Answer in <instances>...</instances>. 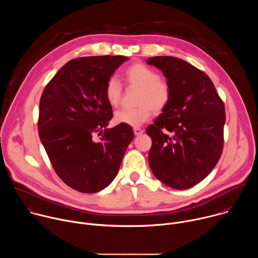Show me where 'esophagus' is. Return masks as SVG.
Wrapping results in <instances>:
<instances>
[{"instance_id":"obj_1","label":"esophagus","mask_w":258,"mask_h":258,"mask_svg":"<svg viewBox=\"0 0 258 258\" xmlns=\"http://www.w3.org/2000/svg\"><path fill=\"white\" fill-rule=\"evenodd\" d=\"M134 133H135L136 136H140V135H142L144 133V131L142 128H140V127H135L134 128Z\"/></svg>"}]
</instances>
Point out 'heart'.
Masks as SVG:
<instances>
[{"label": "heart", "mask_w": 258, "mask_h": 258, "mask_svg": "<svg viewBox=\"0 0 258 258\" xmlns=\"http://www.w3.org/2000/svg\"><path fill=\"white\" fill-rule=\"evenodd\" d=\"M123 76L128 86L140 88L138 97L140 106L135 109L122 108L116 111L114 119L117 123L139 126L150 118L152 110L160 113L167 108L171 101L172 89L166 80L160 78L156 69L137 62L124 70ZM104 93L107 102L115 107L120 102L122 86L116 78L111 77L105 85Z\"/></svg>", "instance_id": "obj_1"}]
</instances>
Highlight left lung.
I'll return each mask as SVG.
<instances>
[{"instance_id":"left-lung-1","label":"left lung","mask_w":258,"mask_h":258,"mask_svg":"<svg viewBox=\"0 0 258 258\" xmlns=\"http://www.w3.org/2000/svg\"><path fill=\"white\" fill-rule=\"evenodd\" d=\"M146 62L160 69L172 89L169 105L146 130L152 140L151 170L172 189H189L211 172L223 153L224 102L206 73L185 60L156 56Z\"/></svg>"}]
</instances>
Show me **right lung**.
Listing matches in <instances>:
<instances>
[{"instance_id":"1","label":"right lung","mask_w":258,"mask_h":258,"mask_svg":"<svg viewBox=\"0 0 258 258\" xmlns=\"http://www.w3.org/2000/svg\"><path fill=\"white\" fill-rule=\"evenodd\" d=\"M126 60L124 56L70 60L42 94L41 142L57 175L79 192L92 194L109 186L134 139L130 125L107 128L113 113L105 85Z\"/></svg>"}]
</instances>
